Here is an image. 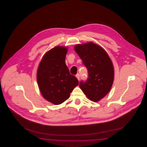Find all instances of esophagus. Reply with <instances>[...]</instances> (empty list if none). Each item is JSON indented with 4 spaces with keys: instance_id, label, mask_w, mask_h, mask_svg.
Returning a JSON list of instances; mask_svg holds the SVG:
<instances>
[{
    "instance_id": "esophagus-1",
    "label": "esophagus",
    "mask_w": 147,
    "mask_h": 147,
    "mask_svg": "<svg viewBox=\"0 0 147 147\" xmlns=\"http://www.w3.org/2000/svg\"><path fill=\"white\" fill-rule=\"evenodd\" d=\"M76 77H77V78L78 80H80V75H79V74H77V75H76Z\"/></svg>"
}]
</instances>
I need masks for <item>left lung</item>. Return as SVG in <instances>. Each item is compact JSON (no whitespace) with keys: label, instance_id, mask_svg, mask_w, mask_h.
Masks as SVG:
<instances>
[{"label":"left lung","instance_id":"left-lung-1","mask_svg":"<svg viewBox=\"0 0 147 147\" xmlns=\"http://www.w3.org/2000/svg\"><path fill=\"white\" fill-rule=\"evenodd\" d=\"M74 50L88 69V78L79 86L90 100L98 102L112 87L114 69L112 61L101 47L92 42L77 45Z\"/></svg>","mask_w":147,"mask_h":147}]
</instances>
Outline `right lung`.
<instances>
[{
    "label": "right lung",
    "mask_w": 147,
    "mask_h": 147,
    "mask_svg": "<svg viewBox=\"0 0 147 147\" xmlns=\"http://www.w3.org/2000/svg\"><path fill=\"white\" fill-rule=\"evenodd\" d=\"M67 47L56 46L46 53L39 64L37 81L42 96L48 101L59 105L70 96L78 85L65 63Z\"/></svg>",
    "instance_id": "obj_1"
}]
</instances>
